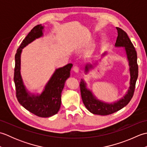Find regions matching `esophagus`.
Listing matches in <instances>:
<instances>
[{
	"mask_svg": "<svg viewBox=\"0 0 147 147\" xmlns=\"http://www.w3.org/2000/svg\"><path fill=\"white\" fill-rule=\"evenodd\" d=\"M73 71L74 72V73H78L79 72V67H78V66H74L73 67Z\"/></svg>",
	"mask_w": 147,
	"mask_h": 147,
	"instance_id": "1",
	"label": "esophagus"
}]
</instances>
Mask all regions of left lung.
<instances>
[{"label":"left lung","mask_w":147,"mask_h":147,"mask_svg":"<svg viewBox=\"0 0 147 147\" xmlns=\"http://www.w3.org/2000/svg\"><path fill=\"white\" fill-rule=\"evenodd\" d=\"M117 30V37L115 43V47H123L126 57L129 65V71L130 74L129 86L126 94L123 97L112 103L105 102L98 99L95 95L91 90L87 87V84L83 79L81 80L80 90L82 100L86 108L93 114L106 115L121 110L129 102L133 97L135 88V84L138 78V67L137 64V54L132 42L127 36V33L119 28H116ZM107 54L105 52L102 54V58ZM100 61V59H99ZM98 61L91 64L90 62L85 65V73L88 74L90 71L94 69L97 65Z\"/></svg>","instance_id":"8db88e82"}]
</instances>
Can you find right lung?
Instances as JSON below:
<instances>
[{
    "label": "right lung",
    "mask_w": 147,
    "mask_h": 147,
    "mask_svg": "<svg viewBox=\"0 0 147 147\" xmlns=\"http://www.w3.org/2000/svg\"><path fill=\"white\" fill-rule=\"evenodd\" d=\"M44 27L42 24L34 27L18 49L15 55L14 81L20 104L37 116L49 117L57 114L60 109L61 93L65 81L70 76L73 64H68L56 69L40 93H32L26 88L21 74V53L28 45L43 36Z\"/></svg>",
    "instance_id": "add662e5"
}]
</instances>
